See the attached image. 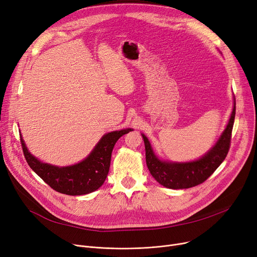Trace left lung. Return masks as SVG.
Returning a JSON list of instances; mask_svg holds the SVG:
<instances>
[{"label":"left lung","mask_w":257,"mask_h":257,"mask_svg":"<svg viewBox=\"0 0 257 257\" xmlns=\"http://www.w3.org/2000/svg\"><path fill=\"white\" fill-rule=\"evenodd\" d=\"M234 116L235 98L230 118L217 144L204 156L190 163H169V161L160 160L154 154L150 142L142 134L145 142L147 167L155 180L172 190L190 188L203 183L219 168L228 154Z\"/></svg>","instance_id":"obj_1"}]
</instances>
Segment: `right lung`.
<instances>
[{
  "instance_id": "obj_1",
  "label": "right lung",
  "mask_w": 257,
  "mask_h": 257,
  "mask_svg": "<svg viewBox=\"0 0 257 257\" xmlns=\"http://www.w3.org/2000/svg\"><path fill=\"white\" fill-rule=\"evenodd\" d=\"M129 131L132 129L105 134L84 160L69 167L44 164L30 154L22 137L21 143L29 167L53 190L65 195L80 196L94 192L104 183L109 172L113 147L116 141Z\"/></svg>"
}]
</instances>
